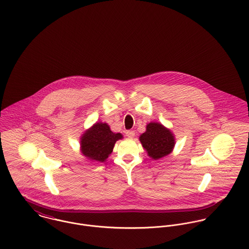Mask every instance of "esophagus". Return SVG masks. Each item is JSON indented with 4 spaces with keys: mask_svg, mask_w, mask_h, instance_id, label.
<instances>
[{
    "mask_svg": "<svg viewBox=\"0 0 249 249\" xmlns=\"http://www.w3.org/2000/svg\"><path fill=\"white\" fill-rule=\"evenodd\" d=\"M125 134H126V136H127V137H129V138H133V137H134V135H135V132H134L133 130H127V131L125 132Z\"/></svg>",
    "mask_w": 249,
    "mask_h": 249,
    "instance_id": "obj_1",
    "label": "esophagus"
}]
</instances>
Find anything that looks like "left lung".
Listing matches in <instances>:
<instances>
[{
	"instance_id": "left-lung-1",
	"label": "left lung",
	"mask_w": 249,
	"mask_h": 249,
	"mask_svg": "<svg viewBox=\"0 0 249 249\" xmlns=\"http://www.w3.org/2000/svg\"><path fill=\"white\" fill-rule=\"evenodd\" d=\"M143 148L148 156L157 160L170 154L175 146V137L172 132L158 123H150L146 131L140 136Z\"/></svg>"
}]
</instances>
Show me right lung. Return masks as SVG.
Returning a JSON list of instances; mask_svg holds the SVG:
<instances>
[{"label":"right lung","instance_id":"right-lung-1","mask_svg":"<svg viewBox=\"0 0 249 249\" xmlns=\"http://www.w3.org/2000/svg\"><path fill=\"white\" fill-rule=\"evenodd\" d=\"M122 138V134L112 132L107 124L97 123L81 137V151L91 160L105 162L116 141Z\"/></svg>","mask_w":249,"mask_h":249}]
</instances>
